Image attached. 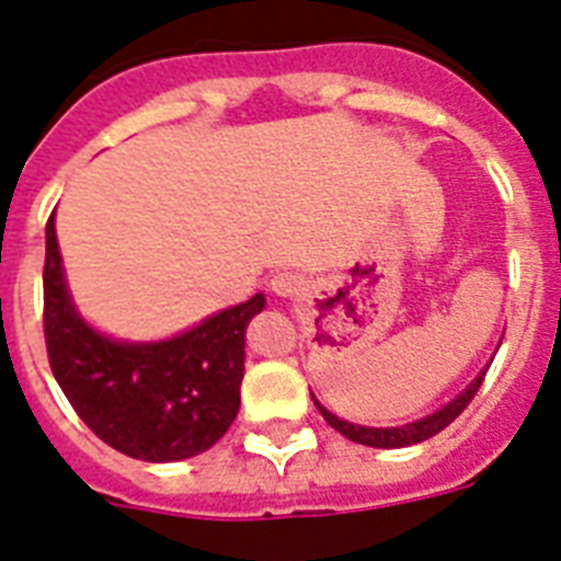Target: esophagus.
Segmentation results:
<instances>
[{
  "instance_id": "esophagus-1",
  "label": "esophagus",
  "mask_w": 561,
  "mask_h": 561,
  "mask_svg": "<svg viewBox=\"0 0 561 561\" xmlns=\"http://www.w3.org/2000/svg\"><path fill=\"white\" fill-rule=\"evenodd\" d=\"M301 287H305V279H301L299 274H294V271L276 274L274 279H271V290H274L276 296H282V299H294V296H299Z\"/></svg>"
}]
</instances>
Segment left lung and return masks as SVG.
I'll list each match as a JSON object with an SVG mask.
<instances>
[{
  "label": "left lung",
  "mask_w": 561,
  "mask_h": 561,
  "mask_svg": "<svg viewBox=\"0 0 561 561\" xmlns=\"http://www.w3.org/2000/svg\"><path fill=\"white\" fill-rule=\"evenodd\" d=\"M485 373H489V367L480 369V375H477L469 387L462 389L455 401H449L446 407H440L437 412H432V415L421 417V421L407 423V426H392V428L358 426V423H350V421H341V417H335L333 412H328V409L321 407L316 398H313V403L321 415H324V421H328L335 432H341V435L347 437V440L362 443V446H373V449H403V446H412V443L428 440V437H435L437 432H443V428L449 426V423L460 415L462 409L469 407L471 398L477 396V389H480V383H483Z\"/></svg>",
  "instance_id": "obj_1"
}]
</instances>
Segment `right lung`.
<instances>
[{
	"instance_id": "obj_1",
	"label": "right lung",
	"mask_w": 561,
	"mask_h": 561,
	"mask_svg": "<svg viewBox=\"0 0 561 561\" xmlns=\"http://www.w3.org/2000/svg\"><path fill=\"white\" fill-rule=\"evenodd\" d=\"M265 296L214 313L152 344L92 330L67 294L56 220H47L45 341L50 369L78 417L112 449L146 462L186 460L211 449L240 412L245 328Z\"/></svg>"
}]
</instances>
